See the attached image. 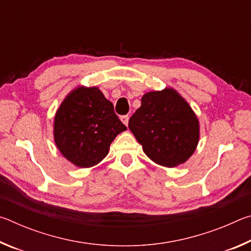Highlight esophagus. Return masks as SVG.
I'll use <instances>...</instances> for the list:
<instances>
[{"label":"esophagus","mask_w":251,"mask_h":251,"mask_svg":"<svg viewBox=\"0 0 251 251\" xmlns=\"http://www.w3.org/2000/svg\"><path fill=\"white\" fill-rule=\"evenodd\" d=\"M128 120H129V117L127 116V115H124V116H121V121L124 123V125H126V126H128Z\"/></svg>","instance_id":"34e87169"}]
</instances>
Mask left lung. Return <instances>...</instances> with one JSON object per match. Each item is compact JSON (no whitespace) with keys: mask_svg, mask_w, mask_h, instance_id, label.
Instances as JSON below:
<instances>
[{"mask_svg":"<svg viewBox=\"0 0 251 251\" xmlns=\"http://www.w3.org/2000/svg\"><path fill=\"white\" fill-rule=\"evenodd\" d=\"M128 127L148 158L168 168L190 158L201 130L193 108L173 87L144 94Z\"/></svg>","mask_w":251,"mask_h":251,"instance_id":"8db88e82","label":"left lung"}]
</instances>
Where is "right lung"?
Instances as JSON below:
<instances>
[{
    "label": "right lung",
    "mask_w": 251,
    "mask_h": 251,
    "mask_svg": "<svg viewBox=\"0 0 251 251\" xmlns=\"http://www.w3.org/2000/svg\"><path fill=\"white\" fill-rule=\"evenodd\" d=\"M126 129L99 87L80 85L66 95L55 113L53 135L67 160L90 168L107 156L110 144Z\"/></svg>",
    "instance_id": "1"
}]
</instances>
